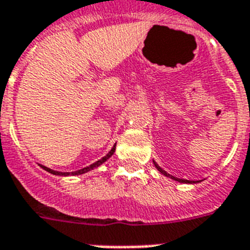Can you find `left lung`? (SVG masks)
Here are the masks:
<instances>
[{"label": "left lung", "mask_w": 250, "mask_h": 250, "mask_svg": "<svg viewBox=\"0 0 250 250\" xmlns=\"http://www.w3.org/2000/svg\"><path fill=\"white\" fill-rule=\"evenodd\" d=\"M154 164H155V167H157V169H158V171L160 172V173H162V174H164V176H167V177H171L172 180H174V181H178V182H184V184H191V182H195V181H188V180H182V178L173 177V176H171V174H168L167 172L164 171V169H162V168H160L159 166H158V164L155 163V162H154Z\"/></svg>", "instance_id": "1"}]
</instances>
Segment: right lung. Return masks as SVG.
Returning <instances> with one entry per match:
<instances>
[{
    "instance_id": "add662e5",
    "label": "right lung",
    "mask_w": 250,
    "mask_h": 250,
    "mask_svg": "<svg viewBox=\"0 0 250 250\" xmlns=\"http://www.w3.org/2000/svg\"><path fill=\"white\" fill-rule=\"evenodd\" d=\"M114 151H115V145L113 146V147H111L110 151H109V153H107L104 158H101L100 160H97V162H95V163L91 164V166H88V167L82 168V169H79V171L72 172V173H69V172H58V171H52V169H50V168H47V167H44V166H41V167L43 168L44 171L50 172V173H52V174H58V176H69V174H72V176H77V174H83V173H86V172L91 171V169H93V168H96V167H99V166H101V164L104 163L105 160L109 159V158H110L111 155H113V154H114Z\"/></svg>"
}]
</instances>
